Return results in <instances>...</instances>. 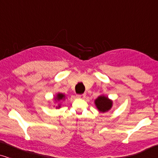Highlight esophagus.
I'll return each instance as SVG.
<instances>
[{
  "mask_svg": "<svg viewBox=\"0 0 158 158\" xmlns=\"http://www.w3.org/2000/svg\"><path fill=\"white\" fill-rule=\"evenodd\" d=\"M85 96H86L85 94H78V95H77V98H81V99H83V98H85Z\"/></svg>",
  "mask_w": 158,
  "mask_h": 158,
  "instance_id": "34e87169",
  "label": "esophagus"
}]
</instances>
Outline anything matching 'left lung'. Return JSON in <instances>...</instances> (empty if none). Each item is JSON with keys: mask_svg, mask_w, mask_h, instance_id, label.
Wrapping results in <instances>:
<instances>
[{"mask_svg": "<svg viewBox=\"0 0 158 158\" xmlns=\"http://www.w3.org/2000/svg\"><path fill=\"white\" fill-rule=\"evenodd\" d=\"M94 103L97 109L101 113H106L111 109L113 106V101L105 95H101L98 98L95 99Z\"/></svg>", "mask_w": 158, "mask_h": 158, "instance_id": "left-lung-1", "label": "left lung"}]
</instances>
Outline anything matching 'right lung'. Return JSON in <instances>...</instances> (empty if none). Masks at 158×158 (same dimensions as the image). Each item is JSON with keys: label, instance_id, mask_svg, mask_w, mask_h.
<instances>
[{"label": "right lung", "instance_id": "right-lung-1", "mask_svg": "<svg viewBox=\"0 0 158 158\" xmlns=\"http://www.w3.org/2000/svg\"><path fill=\"white\" fill-rule=\"evenodd\" d=\"M66 96L65 95L62 94V93H58V94H56V96L54 97V101H55V103H57V102H60V101H64V99H65ZM61 107V103H58L57 106H56V109H60V108Z\"/></svg>", "mask_w": 158, "mask_h": 158}]
</instances>
